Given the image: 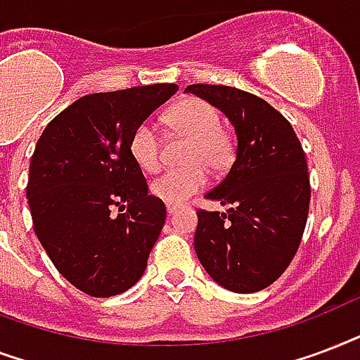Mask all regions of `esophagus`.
<instances>
[{
  "label": "esophagus",
  "instance_id": "obj_1",
  "mask_svg": "<svg viewBox=\"0 0 360 360\" xmlns=\"http://www.w3.org/2000/svg\"><path fill=\"white\" fill-rule=\"evenodd\" d=\"M178 208H180V206H176V205H167V212H169V214H176Z\"/></svg>",
  "mask_w": 360,
  "mask_h": 360
}]
</instances>
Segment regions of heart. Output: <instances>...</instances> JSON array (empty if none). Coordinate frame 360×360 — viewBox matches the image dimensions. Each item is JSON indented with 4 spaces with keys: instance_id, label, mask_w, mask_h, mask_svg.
Returning a JSON list of instances; mask_svg holds the SVG:
<instances>
[{
    "instance_id": "heart-1",
    "label": "heart",
    "mask_w": 360,
    "mask_h": 360,
    "mask_svg": "<svg viewBox=\"0 0 360 360\" xmlns=\"http://www.w3.org/2000/svg\"><path fill=\"white\" fill-rule=\"evenodd\" d=\"M165 120L176 135L188 139L184 155L188 167L163 172L150 189L167 205H182L206 186L210 172H225L235 161V141L221 127L218 108L199 97H186L174 103ZM129 154L135 165L144 172H155L161 167V139L150 122H141L129 136Z\"/></svg>"
}]
</instances>
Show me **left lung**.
I'll return each instance as SVG.
<instances>
[{
    "label": "left lung",
    "instance_id": "8db88e82",
    "mask_svg": "<svg viewBox=\"0 0 360 360\" xmlns=\"http://www.w3.org/2000/svg\"><path fill=\"white\" fill-rule=\"evenodd\" d=\"M235 125L236 160L205 195L225 212L197 210L195 252L219 285L255 293L280 278L299 250L310 208V176L293 125L261 97L231 86L191 84Z\"/></svg>",
    "mask_w": 360,
    "mask_h": 360
}]
</instances>
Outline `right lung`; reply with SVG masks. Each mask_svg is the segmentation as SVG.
<instances>
[{"mask_svg":"<svg viewBox=\"0 0 360 360\" xmlns=\"http://www.w3.org/2000/svg\"><path fill=\"white\" fill-rule=\"evenodd\" d=\"M176 90L150 84L80 97L39 136L26 188L33 231L58 272L90 297L135 285L163 229L167 208L148 195L129 136Z\"/></svg>","mask_w":360,"mask_h":360,"instance_id":"obj_1","label":"right lung"}]
</instances>
